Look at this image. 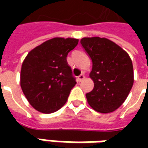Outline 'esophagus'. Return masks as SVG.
<instances>
[{"label": "esophagus", "mask_w": 148, "mask_h": 148, "mask_svg": "<svg viewBox=\"0 0 148 148\" xmlns=\"http://www.w3.org/2000/svg\"><path fill=\"white\" fill-rule=\"evenodd\" d=\"M84 78H85V76H84L83 74H81V75L78 77V82H82L83 80H84Z\"/></svg>", "instance_id": "34e87169"}]
</instances>
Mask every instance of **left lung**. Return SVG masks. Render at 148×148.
<instances>
[{
	"instance_id": "8db88e82",
	"label": "left lung",
	"mask_w": 148,
	"mask_h": 148,
	"mask_svg": "<svg viewBox=\"0 0 148 148\" xmlns=\"http://www.w3.org/2000/svg\"><path fill=\"white\" fill-rule=\"evenodd\" d=\"M81 43L92 61L90 77L94 88L86 94L88 104L99 113L113 112L133 87L132 60L123 49L105 38H83Z\"/></svg>"
}]
</instances>
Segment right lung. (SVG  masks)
Segmentation results:
<instances>
[{
  "label": "right lung",
  "instance_id": "1",
  "mask_svg": "<svg viewBox=\"0 0 148 148\" xmlns=\"http://www.w3.org/2000/svg\"><path fill=\"white\" fill-rule=\"evenodd\" d=\"M78 39L53 38L31 50L24 60L20 86L29 104L41 113L61 109L77 84L66 56Z\"/></svg>",
  "mask_w": 148,
  "mask_h": 148
}]
</instances>
